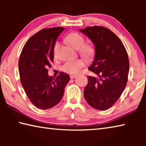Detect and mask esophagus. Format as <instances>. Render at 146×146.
<instances>
[{"label": "esophagus", "instance_id": "1", "mask_svg": "<svg viewBox=\"0 0 146 146\" xmlns=\"http://www.w3.org/2000/svg\"><path fill=\"white\" fill-rule=\"evenodd\" d=\"M76 77V75H70V78L71 79H73V78H75Z\"/></svg>", "mask_w": 146, "mask_h": 146}]
</instances>
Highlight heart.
Here are the masks:
<instances>
[{
	"label": "heart",
	"instance_id": "b5f03b06",
	"mask_svg": "<svg viewBox=\"0 0 146 146\" xmlns=\"http://www.w3.org/2000/svg\"><path fill=\"white\" fill-rule=\"evenodd\" d=\"M66 40L73 48L79 49V53L82 57L87 60H90L93 58L95 54L94 47L91 44H84L85 39L80 34L73 32L66 36ZM59 47L60 44L56 42L53 47V55L55 57L57 56ZM84 66L85 62L82 59H78L66 62L62 67V70L68 73L76 74Z\"/></svg>",
	"mask_w": 146,
	"mask_h": 146
}]
</instances>
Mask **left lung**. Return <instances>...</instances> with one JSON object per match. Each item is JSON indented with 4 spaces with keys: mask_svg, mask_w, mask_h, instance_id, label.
Listing matches in <instances>:
<instances>
[{
    "mask_svg": "<svg viewBox=\"0 0 146 146\" xmlns=\"http://www.w3.org/2000/svg\"><path fill=\"white\" fill-rule=\"evenodd\" d=\"M80 31L95 46V58L89 70L97 75L88 76L84 98L93 108L106 110L114 105L126 86L129 69L127 51L120 38L108 28L96 26Z\"/></svg>",
    "mask_w": 146,
    "mask_h": 146,
    "instance_id": "left-lung-1",
    "label": "left lung"
}]
</instances>
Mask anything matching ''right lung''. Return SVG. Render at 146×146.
<instances>
[{
	"label": "right lung",
	"mask_w": 146,
	"mask_h": 146,
	"mask_svg": "<svg viewBox=\"0 0 146 146\" xmlns=\"http://www.w3.org/2000/svg\"><path fill=\"white\" fill-rule=\"evenodd\" d=\"M62 27L46 28L26 42L19 61L22 86L32 104L48 110L60 102L70 77L63 72L56 77L48 75V68L53 61V47L64 30Z\"/></svg>",
	"instance_id": "obj_1"
}]
</instances>
